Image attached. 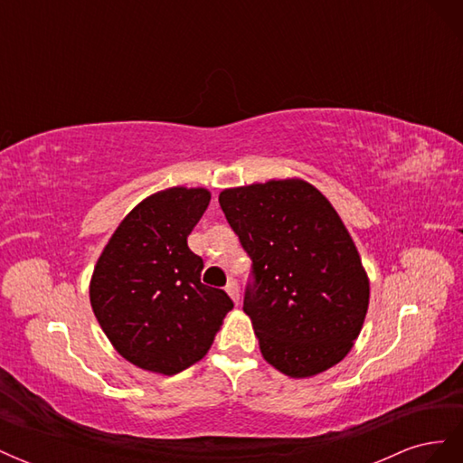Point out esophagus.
I'll return each mask as SVG.
<instances>
[{
  "label": "esophagus",
  "mask_w": 463,
  "mask_h": 463,
  "mask_svg": "<svg viewBox=\"0 0 463 463\" xmlns=\"http://www.w3.org/2000/svg\"><path fill=\"white\" fill-rule=\"evenodd\" d=\"M226 291H228V296L232 298V301L237 305L240 303V286H237V282H228V286H226Z\"/></svg>",
  "instance_id": "esophagus-1"
}]
</instances>
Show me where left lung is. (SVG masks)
<instances>
[{
	"instance_id": "1",
	"label": "left lung",
	"mask_w": 463,
	"mask_h": 463,
	"mask_svg": "<svg viewBox=\"0 0 463 463\" xmlns=\"http://www.w3.org/2000/svg\"><path fill=\"white\" fill-rule=\"evenodd\" d=\"M220 206L253 259L243 299L264 361L291 378L340 363L369 309V276L330 201L301 177L230 187Z\"/></svg>"
}]
</instances>
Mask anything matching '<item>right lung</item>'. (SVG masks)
Returning a JSON list of instances; mask_svg holds the SVG:
<instances>
[{
    "label": "right lung",
    "mask_w": 463,
    "mask_h": 463,
    "mask_svg": "<svg viewBox=\"0 0 463 463\" xmlns=\"http://www.w3.org/2000/svg\"><path fill=\"white\" fill-rule=\"evenodd\" d=\"M210 197L184 185L150 194L119 222L94 264V317L138 369L172 376L194 365L233 309L226 291L201 284L203 259L187 245Z\"/></svg>",
    "instance_id": "add662e5"
}]
</instances>
